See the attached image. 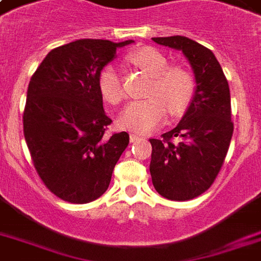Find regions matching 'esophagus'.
I'll return each instance as SVG.
<instances>
[{
  "instance_id": "34e87169",
  "label": "esophagus",
  "mask_w": 261,
  "mask_h": 261,
  "mask_svg": "<svg viewBox=\"0 0 261 261\" xmlns=\"http://www.w3.org/2000/svg\"><path fill=\"white\" fill-rule=\"evenodd\" d=\"M139 139H142V137H141V135H138V134H131L130 135V141L133 143L134 142H138Z\"/></svg>"
}]
</instances>
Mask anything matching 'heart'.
Here are the masks:
<instances>
[{
  "instance_id": "obj_1",
  "label": "heart",
  "mask_w": 261,
  "mask_h": 261,
  "mask_svg": "<svg viewBox=\"0 0 261 261\" xmlns=\"http://www.w3.org/2000/svg\"><path fill=\"white\" fill-rule=\"evenodd\" d=\"M131 62L151 75L147 98L131 101L123 110L119 123L127 130L147 133L164 122L168 114L176 118L190 107L195 94V80L188 69L168 66V58L153 47H143L128 55ZM102 98L118 106L124 98L122 79L118 69L108 65L100 71L97 80Z\"/></svg>"
}]
</instances>
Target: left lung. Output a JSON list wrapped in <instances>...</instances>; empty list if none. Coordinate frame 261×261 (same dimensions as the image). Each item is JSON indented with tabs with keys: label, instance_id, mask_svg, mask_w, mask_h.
<instances>
[{
	"label": "left lung",
	"instance_id": "8db88e82",
	"mask_svg": "<svg viewBox=\"0 0 261 261\" xmlns=\"http://www.w3.org/2000/svg\"><path fill=\"white\" fill-rule=\"evenodd\" d=\"M153 40L182 51L195 74L194 98L180 123L163 139H149L155 191L169 200L184 202L208 190L222 168L234 128L230 90L211 50L178 35Z\"/></svg>",
	"mask_w": 261,
	"mask_h": 261
}]
</instances>
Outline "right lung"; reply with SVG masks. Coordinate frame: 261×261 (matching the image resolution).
Returning a JSON list of instances; mask_svg holds the SVG:
<instances>
[{
	"label": "right lung",
	"mask_w": 261,
	"mask_h": 261,
	"mask_svg": "<svg viewBox=\"0 0 261 261\" xmlns=\"http://www.w3.org/2000/svg\"><path fill=\"white\" fill-rule=\"evenodd\" d=\"M131 43L80 39L51 50L31 77L22 115L27 146L44 186L65 202L100 198L130 142L126 131L107 133L112 120L97 80L116 48Z\"/></svg>",
	"instance_id": "add662e5"
}]
</instances>
